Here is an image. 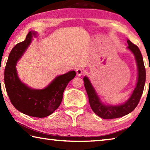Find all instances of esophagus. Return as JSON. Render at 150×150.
<instances>
[{
	"label": "esophagus",
	"mask_w": 150,
	"mask_h": 150,
	"mask_svg": "<svg viewBox=\"0 0 150 150\" xmlns=\"http://www.w3.org/2000/svg\"><path fill=\"white\" fill-rule=\"evenodd\" d=\"M76 73H77V75L81 76L83 73V70L81 68H77V70H76Z\"/></svg>",
	"instance_id": "34e87169"
}]
</instances>
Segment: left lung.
Masks as SVG:
<instances>
[{"mask_svg": "<svg viewBox=\"0 0 150 150\" xmlns=\"http://www.w3.org/2000/svg\"><path fill=\"white\" fill-rule=\"evenodd\" d=\"M128 48L135 55L138 69V78L136 87L134 90L130 98L124 104L119 106H106L103 105L98 99L95 91L91 85L87 77L83 78L85 88L87 91L91 108L96 115L104 119H113L120 118L132 112L138 106L144 91L146 83V69L141 52L136 45L127 40Z\"/></svg>", "mask_w": 150, "mask_h": 150, "instance_id": "1", "label": "left lung"}]
</instances>
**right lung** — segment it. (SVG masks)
Wrapping results in <instances>:
<instances>
[{
    "label": "right lung",
    "instance_id": "1",
    "mask_svg": "<svg viewBox=\"0 0 150 150\" xmlns=\"http://www.w3.org/2000/svg\"><path fill=\"white\" fill-rule=\"evenodd\" d=\"M34 32H29L24 41L17 44L8 55L4 69V84L11 103L18 110L33 117L44 118L59 107L63 93L71 80L75 77V71L59 75L46 88L35 90L28 88L18 77L16 65L32 40Z\"/></svg>",
    "mask_w": 150,
    "mask_h": 150
}]
</instances>
